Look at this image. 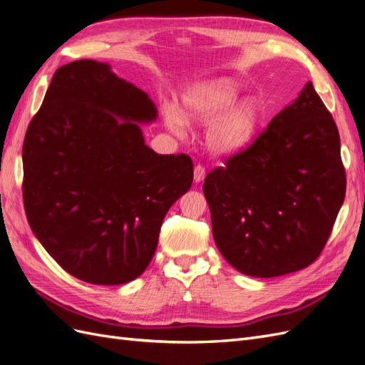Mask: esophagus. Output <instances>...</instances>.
I'll return each instance as SVG.
<instances>
[{"label":"esophagus","instance_id":"1","mask_svg":"<svg viewBox=\"0 0 365 365\" xmlns=\"http://www.w3.org/2000/svg\"><path fill=\"white\" fill-rule=\"evenodd\" d=\"M204 178H205V169L200 164L195 165V170H193L195 182H201V181H204Z\"/></svg>","mask_w":365,"mask_h":365}]
</instances>
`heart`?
<instances>
[{"instance_id":"heart-1","label":"heart","mask_w":365,"mask_h":365,"mask_svg":"<svg viewBox=\"0 0 365 365\" xmlns=\"http://www.w3.org/2000/svg\"><path fill=\"white\" fill-rule=\"evenodd\" d=\"M240 96L239 86L228 79H216L195 86L182 97L181 111L164 106V121L173 132H182L185 120L215 123L207 132V146L216 155H231L247 148L257 132L260 106L256 98Z\"/></svg>"}]
</instances>
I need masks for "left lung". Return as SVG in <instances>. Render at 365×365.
<instances>
[{"instance_id":"1","label":"left lung","mask_w":365,"mask_h":365,"mask_svg":"<svg viewBox=\"0 0 365 365\" xmlns=\"http://www.w3.org/2000/svg\"><path fill=\"white\" fill-rule=\"evenodd\" d=\"M202 190L216 247L239 272L268 279L311 264L346 196L338 128L312 82Z\"/></svg>"}]
</instances>
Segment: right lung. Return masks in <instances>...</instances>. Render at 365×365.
Returning a JSON list of instances; mask_svg holds the SVG:
<instances>
[{"mask_svg": "<svg viewBox=\"0 0 365 365\" xmlns=\"http://www.w3.org/2000/svg\"><path fill=\"white\" fill-rule=\"evenodd\" d=\"M158 109L111 65L82 59L54 73L24 146V207L33 235L74 277L123 284L145 272L193 163L143 137Z\"/></svg>", "mask_w": 365, "mask_h": 365, "instance_id": "obj_1", "label": "right lung"}]
</instances>
